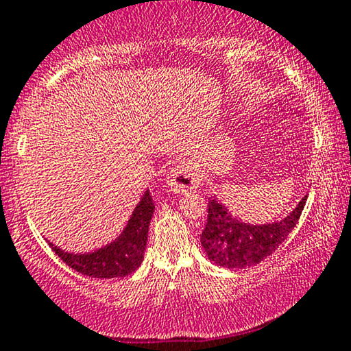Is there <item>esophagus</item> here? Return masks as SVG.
I'll list each match as a JSON object with an SVG mask.
<instances>
[{"label":"esophagus","mask_w":351,"mask_h":351,"mask_svg":"<svg viewBox=\"0 0 351 351\" xmlns=\"http://www.w3.org/2000/svg\"><path fill=\"white\" fill-rule=\"evenodd\" d=\"M200 177L197 174L194 165L186 162H177L172 167L171 174L167 176V186L176 194H186V192H192L199 187Z\"/></svg>","instance_id":"obj_1"}]
</instances>
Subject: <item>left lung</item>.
<instances>
[{"label":"left lung","instance_id":"left-lung-1","mask_svg":"<svg viewBox=\"0 0 351 351\" xmlns=\"http://www.w3.org/2000/svg\"><path fill=\"white\" fill-rule=\"evenodd\" d=\"M306 195L280 222L250 226L234 219L217 199H208L207 223L200 235V243L207 257L226 269H243L257 265L278 249L297 226Z\"/></svg>","mask_w":351,"mask_h":351}]
</instances>
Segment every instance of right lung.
I'll list each match as a JSON object with an SVG mask.
<instances>
[{"instance_id": "add662e5", "label": "right lung", "mask_w": 351, "mask_h": 351, "mask_svg": "<svg viewBox=\"0 0 351 351\" xmlns=\"http://www.w3.org/2000/svg\"><path fill=\"white\" fill-rule=\"evenodd\" d=\"M154 214V202L149 191L145 192L134 208L132 217L128 226L114 242L94 250L90 254H68L49 243L51 249L58 254L66 265L80 271L82 275L94 278H114L125 277L132 274L141 265L144 258L145 243H147V230Z\"/></svg>"}]
</instances>
